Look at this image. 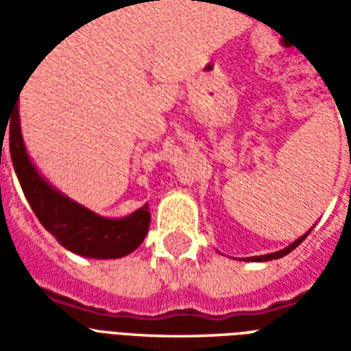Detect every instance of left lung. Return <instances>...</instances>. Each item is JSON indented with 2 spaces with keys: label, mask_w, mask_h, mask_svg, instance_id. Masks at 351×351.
Wrapping results in <instances>:
<instances>
[{
  "label": "left lung",
  "mask_w": 351,
  "mask_h": 351,
  "mask_svg": "<svg viewBox=\"0 0 351 351\" xmlns=\"http://www.w3.org/2000/svg\"><path fill=\"white\" fill-rule=\"evenodd\" d=\"M306 235H308V233H306ZM306 235H302L301 239H297V241H295L293 244H289V246H287L286 250H280V252H276V254H269V256H259V258H248V259H252V261H269V259L282 258V256H286L287 252L293 250L295 246H299V244H301L302 241H304V237H306Z\"/></svg>",
  "instance_id": "1"
}]
</instances>
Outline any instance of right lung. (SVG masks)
Returning <instances> with one entry per match:
<instances>
[{"label":"right lung","instance_id":"add662e5","mask_svg":"<svg viewBox=\"0 0 351 351\" xmlns=\"http://www.w3.org/2000/svg\"><path fill=\"white\" fill-rule=\"evenodd\" d=\"M11 125V152L14 156V165L22 190L43 226L67 250L86 258H122L145 241L146 229H148V213L145 208L133 214V218L138 216L137 221H141L138 226H135V233L122 235V239H114V241L112 237H105L107 235L105 226L108 220L90 213L88 208L62 195L50 184L45 182L43 176H39V173L35 171L22 143L16 108L12 110Z\"/></svg>","mask_w":351,"mask_h":351}]
</instances>
